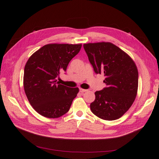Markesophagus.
<instances>
[{
  "label": "esophagus",
  "instance_id": "1",
  "mask_svg": "<svg viewBox=\"0 0 159 159\" xmlns=\"http://www.w3.org/2000/svg\"><path fill=\"white\" fill-rule=\"evenodd\" d=\"M79 90H80V93H84V92H85V91H87V89H82V88H80Z\"/></svg>",
  "mask_w": 159,
  "mask_h": 159
}]
</instances>
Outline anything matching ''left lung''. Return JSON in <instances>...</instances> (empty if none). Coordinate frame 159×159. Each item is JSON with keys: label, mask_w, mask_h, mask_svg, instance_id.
Here are the masks:
<instances>
[{"label": "left lung", "mask_w": 159, "mask_h": 159, "mask_svg": "<svg viewBox=\"0 0 159 159\" xmlns=\"http://www.w3.org/2000/svg\"><path fill=\"white\" fill-rule=\"evenodd\" d=\"M95 72L105 76L106 87L95 93L91 112L106 120L119 119L129 109L137 95L138 71L131 57L108 42L84 44Z\"/></svg>", "instance_id": "1"}]
</instances>
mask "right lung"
Listing matches in <instances>:
<instances>
[{
  "label": "right lung",
  "mask_w": 159,
  "mask_h": 159,
  "mask_svg": "<svg viewBox=\"0 0 159 159\" xmlns=\"http://www.w3.org/2000/svg\"><path fill=\"white\" fill-rule=\"evenodd\" d=\"M81 47V44H48L28 59L24 68V91L30 104L40 115L55 119L68 112L79 89L60 84L56 77L66 70Z\"/></svg>",
  "instance_id": "right-lung-1"
}]
</instances>
